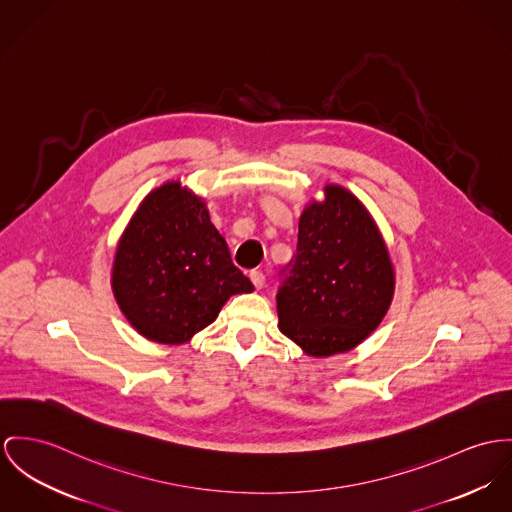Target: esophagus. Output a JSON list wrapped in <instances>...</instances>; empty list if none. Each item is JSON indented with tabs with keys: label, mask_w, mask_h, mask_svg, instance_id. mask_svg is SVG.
<instances>
[{
	"label": "esophagus",
	"mask_w": 512,
	"mask_h": 512,
	"mask_svg": "<svg viewBox=\"0 0 512 512\" xmlns=\"http://www.w3.org/2000/svg\"><path fill=\"white\" fill-rule=\"evenodd\" d=\"M249 278H251V282L255 284V288H263V286H265V275H263L261 271H251Z\"/></svg>",
	"instance_id": "34e87169"
}]
</instances>
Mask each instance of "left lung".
Returning <instances> with one entry per match:
<instances>
[{
  "mask_svg": "<svg viewBox=\"0 0 512 512\" xmlns=\"http://www.w3.org/2000/svg\"><path fill=\"white\" fill-rule=\"evenodd\" d=\"M298 222L296 255L280 271V331L310 356L347 353L384 319L394 298V267L364 204L327 185Z\"/></svg>",
  "mask_w": 512,
  "mask_h": 512,
  "instance_id": "obj_1",
  "label": "left lung"
}]
</instances>
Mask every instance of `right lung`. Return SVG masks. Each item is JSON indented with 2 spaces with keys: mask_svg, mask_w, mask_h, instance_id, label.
Here are the masks:
<instances>
[{
  "mask_svg": "<svg viewBox=\"0 0 512 512\" xmlns=\"http://www.w3.org/2000/svg\"><path fill=\"white\" fill-rule=\"evenodd\" d=\"M251 290L206 202L179 181L144 198L118 241L113 292L130 325L150 341L187 343L230 296Z\"/></svg>",
  "mask_w": 512,
  "mask_h": 512,
  "instance_id": "obj_1",
  "label": "right lung"
}]
</instances>
